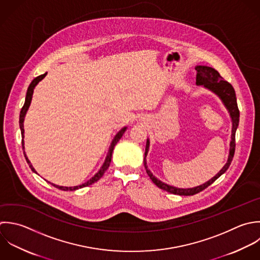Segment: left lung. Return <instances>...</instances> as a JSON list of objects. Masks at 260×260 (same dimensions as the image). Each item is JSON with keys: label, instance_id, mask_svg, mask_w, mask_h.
Here are the masks:
<instances>
[{"label": "left lung", "instance_id": "obj_1", "mask_svg": "<svg viewBox=\"0 0 260 260\" xmlns=\"http://www.w3.org/2000/svg\"><path fill=\"white\" fill-rule=\"evenodd\" d=\"M196 70H197V84L198 85H204L205 87L211 89L216 94H218L220 96V98L223 100L224 104L226 105L227 109L230 112V115H231L232 121H233L232 137H231V143H230V154H229L228 162L226 163V165L210 181L206 182L203 185L197 186L194 188H188V189L176 188V187L170 186V185H168L166 183H163L162 181L158 180L151 173V171L148 169L147 163H146V156H147V153H148V150H149V141H147L146 151H145V158H144V165H145V168H146V171H147L149 177L159 188H161L163 190H166V191H168L170 193H173V194H178V196H193V194H197V193L203 191L204 189H206L207 187H209L212 183H214L223 173H225L228 170V168L231 165V162L233 160V157H234V154H235V147H236L235 134H236V129H237L238 124H239L240 112H239V108H238V105H237L236 94H235V90H234L233 86L229 82L225 81L224 78L219 74L218 71H216L215 69H213L211 67L198 66L196 68Z\"/></svg>", "mask_w": 260, "mask_h": 260}]
</instances>
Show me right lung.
<instances>
[{"instance_id": "right-lung-1", "label": "right lung", "mask_w": 260, "mask_h": 260, "mask_svg": "<svg viewBox=\"0 0 260 260\" xmlns=\"http://www.w3.org/2000/svg\"><path fill=\"white\" fill-rule=\"evenodd\" d=\"M45 76H46V73L43 74V75H40V76L36 77L35 79H33V81L30 83V85H29V87H28V89H27L25 102H24V105H23V107H22V109H21V111H20V117H19V125H20V128H21L22 138L24 137V128H23L24 116H25L26 111H27V109H28V107H29V105H30L31 98H32V94H33V89H34V87L36 86V84H37L39 81H41ZM125 129H126L125 127L122 128V129H120V131L117 133V135L115 136L114 140L112 141V143H111V145H110V148H109V151H108V154H107V157H106V160H105L103 166H102L101 169L98 171V173H96V174L94 175V177H92V178H91L90 180H88L86 183H84V184H82V185L74 186V187H63V186H58V185H54V184H52V185L55 186V187L58 188V189H61V190H76V189H79V188H82V187H85V186H89V185L93 184L94 182L98 181V180L103 176V174L105 173V171L108 169V167H109V165H110V162H111V157H112V152H113L114 146H115V145L117 144V142L120 140V138L122 137V135H123V133L125 132ZM22 149H24V142H23V140H22ZM24 156H25V159H26V161H27L29 167L31 168V170H32L33 172H36V171L34 170V168L32 167V165L30 164V161L27 159L25 153H24Z\"/></svg>"}]
</instances>
